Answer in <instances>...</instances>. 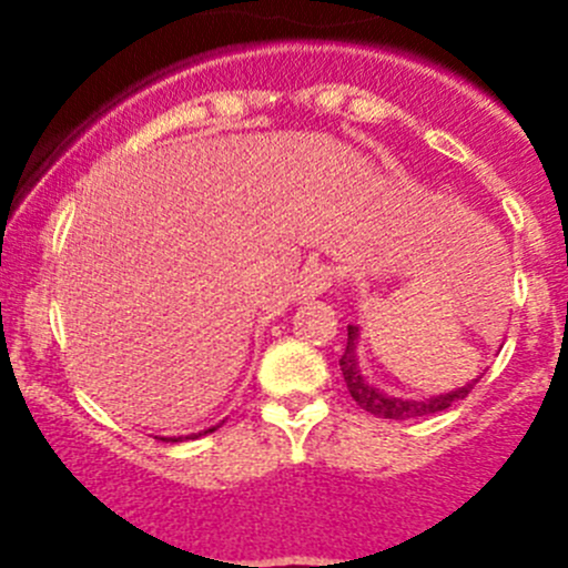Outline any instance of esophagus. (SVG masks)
<instances>
[{
  "label": "esophagus",
  "instance_id": "obj_1",
  "mask_svg": "<svg viewBox=\"0 0 568 568\" xmlns=\"http://www.w3.org/2000/svg\"><path fill=\"white\" fill-rule=\"evenodd\" d=\"M332 285V268L324 266V263H311V266L302 268L300 277V296H318L324 294Z\"/></svg>",
  "mask_w": 568,
  "mask_h": 568
}]
</instances>
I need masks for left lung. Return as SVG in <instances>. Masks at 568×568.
<instances>
[{
    "instance_id": "obj_1",
    "label": "left lung",
    "mask_w": 568,
    "mask_h": 568,
    "mask_svg": "<svg viewBox=\"0 0 568 568\" xmlns=\"http://www.w3.org/2000/svg\"><path fill=\"white\" fill-rule=\"evenodd\" d=\"M354 341H357V326L348 324V341H346V352H343L341 357V371L352 398L357 400L365 412H371V415L387 417V420H409V417L437 415V412L448 409L454 400L467 398V393L473 390V385H469V387H462V390L437 395V398H426V400H406V398H393V395L379 393L374 385H368V382L363 379V374H359L357 357H354Z\"/></svg>"
}]
</instances>
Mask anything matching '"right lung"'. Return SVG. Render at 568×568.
I'll use <instances>...</instances> for the list:
<instances>
[{
	"label": "right lung",
	"mask_w": 568,
	"mask_h": 568,
	"mask_svg": "<svg viewBox=\"0 0 568 568\" xmlns=\"http://www.w3.org/2000/svg\"><path fill=\"white\" fill-rule=\"evenodd\" d=\"M209 432H216V426H214V428H209ZM209 432H203V434H209ZM178 439H181V437H178ZM178 439H173V443H178Z\"/></svg>",
	"instance_id": "right-lung-1"
}]
</instances>
